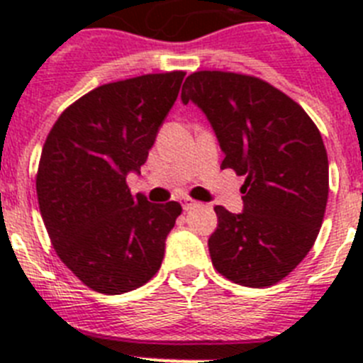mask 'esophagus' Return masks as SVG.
<instances>
[{"label": "esophagus", "mask_w": 363, "mask_h": 363, "mask_svg": "<svg viewBox=\"0 0 363 363\" xmlns=\"http://www.w3.org/2000/svg\"><path fill=\"white\" fill-rule=\"evenodd\" d=\"M196 205H198V201H194L192 198H184V209L185 211L192 209V207H196Z\"/></svg>", "instance_id": "obj_1"}]
</instances>
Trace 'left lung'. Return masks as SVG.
Here are the masks:
<instances>
[{"label":"left lung","mask_w":363,"mask_h":363,"mask_svg":"<svg viewBox=\"0 0 363 363\" xmlns=\"http://www.w3.org/2000/svg\"><path fill=\"white\" fill-rule=\"evenodd\" d=\"M182 101L209 120L225 154L221 169L245 176L242 213L214 207V269L245 287L274 285L306 258L322 227L329 194L322 134L296 101L255 76L200 70L185 79Z\"/></svg>","instance_id":"obj_1"}]
</instances>
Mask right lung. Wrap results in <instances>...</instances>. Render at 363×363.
Here are the masks:
<instances>
[{"label": "right lung", "instance_id": "add662e5", "mask_svg": "<svg viewBox=\"0 0 363 363\" xmlns=\"http://www.w3.org/2000/svg\"><path fill=\"white\" fill-rule=\"evenodd\" d=\"M185 72L101 85L50 129L38 169L40 213L57 256L91 289L123 294L158 272L178 201L130 194L127 174L147 162Z\"/></svg>", "mask_w": 363, "mask_h": 363}]
</instances>
